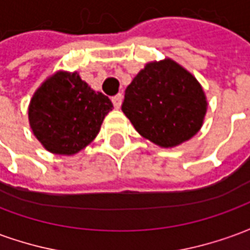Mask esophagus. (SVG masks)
Instances as JSON below:
<instances>
[{
    "instance_id": "obj_1",
    "label": "esophagus",
    "mask_w": 250,
    "mask_h": 250,
    "mask_svg": "<svg viewBox=\"0 0 250 250\" xmlns=\"http://www.w3.org/2000/svg\"><path fill=\"white\" fill-rule=\"evenodd\" d=\"M122 100H123V95L122 93H118V95H115L114 98H112V103H114L115 108H119L120 105H122Z\"/></svg>"
}]
</instances>
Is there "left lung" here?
Masks as SVG:
<instances>
[{
	"instance_id": "left-lung-1",
	"label": "left lung",
	"mask_w": 250,
	"mask_h": 250,
	"mask_svg": "<svg viewBox=\"0 0 250 250\" xmlns=\"http://www.w3.org/2000/svg\"><path fill=\"white\" fill-rule=\"evenodd\" d=\"M122 111L142 136L158 146L174 147L199 131L206 98L191 73L166 59L147 64L134 77Z\"/></svg>"
}]
</instances>
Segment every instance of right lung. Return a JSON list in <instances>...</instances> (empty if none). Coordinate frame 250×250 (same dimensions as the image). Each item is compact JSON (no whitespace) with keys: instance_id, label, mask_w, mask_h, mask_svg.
<instances>
[{"instance_id":"1","label":"right lung","mask_w":250,"mask_h":250,"mask_svg":"<svg viewBox=\"0 0 250 250\" xmlns=\"http://www.w3.org/2000/svg\"><path fill=\"white\" fill-rule=\"evenodd\" d=\"M114 105L95 92L76 72H57L41 85L29 104V123L48 151L72 155L96 138Z\"/></svg>"}]
</instances>
